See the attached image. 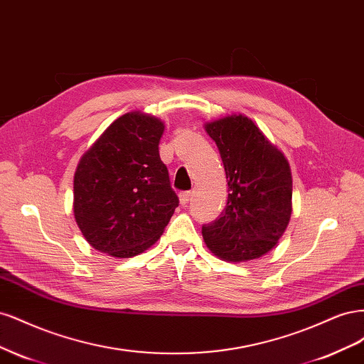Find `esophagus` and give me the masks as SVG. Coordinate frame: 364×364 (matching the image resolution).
I'll return each instance as SVG.
<instances>
[{
    "label": "esophagus",
    "instance_id": "34e87169",
    "mask_svg": "<svg viewBox=\"0 0 364 364\" xmlns=\"http://www.w3.org/2000/svg\"><path fill=\"white\" fill-rule=\"evenodd\" d=\"M193 199V193L191 191H183L179 194V200H181V205H186L190 203V200Z\"/></svg>",
    "mask_w": 364,
    "mask_h": 364
}]
</instances>
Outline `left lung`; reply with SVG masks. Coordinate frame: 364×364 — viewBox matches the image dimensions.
Wrapping results in <instances>:
<instances>
[{
    "label": "left lung",
    "mask_w": 364,
    "mask_h": 364,
    "mask_svg": "<svg viewBox=\"0 0 364 364\" xmlns=\"http://www.w3.org/2000/svg\"><path fill=\"white\" fill-rule=\"evenodd\" d=\"M218 147L228 179V203L202 235L214 255L246 262L270 252L291 217V171L284 153L245 115L205 124Z\"/></svg>",
    "instance_id": "left-lung-1"
}]
</instances>
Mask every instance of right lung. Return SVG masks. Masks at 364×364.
I'll return each instance as SVG.
<instances>
[{"label": "right lung", "mask_w": 364, "mask_h": 364, "mask_svg": "<svg viewBox=\"0 0 364 364\" xmlns=\"http://www.w3.org/2000/svg\"><path fill=\"white\" fill-rule=\"evenodd\" d=\"M164 123L149 114L117 118L74 174V217L94 249L132 258L155 245L179 199L159 158Z\"/></svg>", "instance_id": "obj_1"}]
</instances>
